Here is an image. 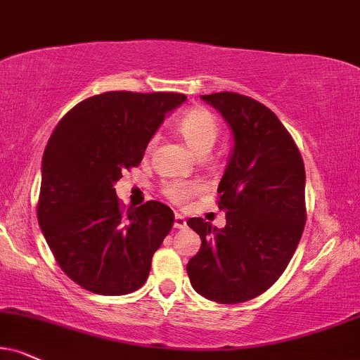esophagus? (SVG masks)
Returning <instances> with one entry per match:
<instances>
[{"label":"esophagus","instance_id":"34e87169","mask_svg":"<svg viewBox=\"0 0 360 360\" xmlns=\"http://www.w3.org/2000/svg\"><path fill=\"white\" fill-rule=\"evenodd\" d=\"M173 227L179 229V230H184L185 227H187V220H185L184 215L176 214L175 215V220H173Z\"/></svg>","mask_w":360,"mask_h":360}]
</instances>
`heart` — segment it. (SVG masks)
I'll list each match as a JSON object with an SVG mask.
<instances>
[{
    "mask_svg": "<svg viewBox=\"0 0 360 360\" xmlns=\"http://www.w3.org/2000/svg\"><path fill=\"white\" fill-rule=\"evenodd\" d=\"M176 130L190 148L198 155L210 152L219 136V125H217L215 117L202 108H193L181 115V118L176 122ZM152 145L153 141L148 145V148H152ZM195 192H198L197 184H187L180 180L168 181L163 187V193L175 203L187 202Z\"/></svg>",
    "mask_w": 360,
    "mask_h": 360,
    "instance_id": "b5f03b06",
    "label": "heart"
}]
</instances>
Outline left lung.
I'll return each instance as SVG.
<instances>
[{"mask_svg": "<svg viewBox=\"0 0 360 360\" xmlns=\"http://www.w3.org/2000/svg\"><path fill=\"white\" fill-rule=\"evenodd\" d=\"M232 131L219 190L224 229L200 217L187 224L200 250L187 264L190 283L208 300L240 304L272 287L287 269L305 225V168L272 110L238 93L202 95Z\"/></svg>", "mask_w": 360, "mask_h": 360, "instance_id": "obj_1", "label": "left lung"}]
</instances>
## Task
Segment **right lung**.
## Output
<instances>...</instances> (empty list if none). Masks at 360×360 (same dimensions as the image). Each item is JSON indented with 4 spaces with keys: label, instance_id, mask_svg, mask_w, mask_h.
Listing matches in <instances>:
<instances>
[{
    "label": "right lung",
    "instance_id": "right-lung-1",
    "mask_svg": "<svg viewBox=\"0 0 360 360\" xmlns=\"http://www.w3.org/2000/svg\"><path fill=\"white\" fill-rule=\"evenodd\" d=\"M185 100L180 93H101L70 110L48 140L39 229L61 270L93 294L140 288L170 232V207L150 200L125 210L115 184L140 165L167 113Z\"/></svg>",
    "mask_w": 360,
    "mask_h": 360
}]
</instances>
